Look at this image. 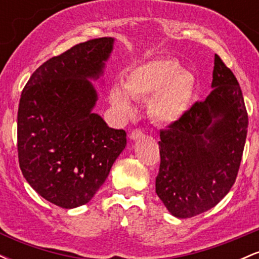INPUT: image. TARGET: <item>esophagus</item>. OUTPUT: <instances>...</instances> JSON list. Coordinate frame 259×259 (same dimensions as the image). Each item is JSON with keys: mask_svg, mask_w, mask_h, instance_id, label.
<instances>
[{"mask_svg": "<svg viewBox=\"0 0 259 259\" xmlns=\"http://www.w3.org/2000/svg\"><path fill=\"white\" fill-rule=\"evenodd\" d=\"M144 136H145V134L141 129L133 130L132 134H130V139H132V140H139V139L144 138Z\"/></svg>", "mask_w": 259, "mask_h": 259, "instance_id": "esophagus-1", "label": "esophagus"}]
</instances>
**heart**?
Masks as SVG:
<instances>
[{
	"label": "heart",
	"instance_id": "b5f03b06",
	"mask_svg": "<svg viewBox=\"0 0 259 259\" xmlns=\"http://www.w3.org/2000/svg\"><path fill=\"white\" fill-rule=\"evenodd\" d=\"M191 73L179 68L174 58H154L127 73L125 86L114 84L109 91L111 103L120 112L133 111V99H147L148 111L156 121L175 123L184 117L194 94Z\"/></svg>",
	"mask_w": 259,
	"mask_h": 259
}]
</instances>
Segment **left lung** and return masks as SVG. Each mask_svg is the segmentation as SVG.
I'll return each mask as SVG.
<instances>
[{
    "label": "left lung",
    "instance_id": "8db88e82",
    "mask_svg": "<svg viewBox=\"0 0 259 259\" xmlns=\"http://www.w3.org/2000/svg\"><path fill=\"white\" fill-rule=\"evenodd\" d=\"M213 90L160 130L156 192L177 218H191L230 191L241 163L248 115L239 82L214 56Z\"/></svg>",
    "mask_w": 259,
    "mask_h": 259
}]
</instances>
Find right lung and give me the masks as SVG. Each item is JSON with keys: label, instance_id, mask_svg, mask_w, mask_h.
<instances>
[{"label": "right lung", "instance_id": "1", "mask_svg": "<svg viewBox=\"0 0 259 259\" xmlns=\"http://www.w3.org/2000/svg\"><path fill=\"white\" fill-rule=\"evenodd\" d=\"M113 37L75 45L32 73L18 108V158L41 197L62 208L88 203L126 146V133L92 113Z\"/></svg>", "mask_w": 259, "mask_h": 259}]
</instances>
